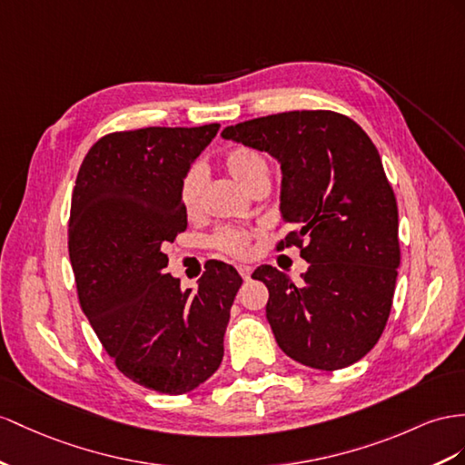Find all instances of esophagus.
I'll return each instance as SVG.
<instances>
[{"instance_id": "obj_1", "label": "esophagus", "mask_w": 465, "mask_h": 465, "mask_svg": "<svg viewBox=\"0 0 465 465\" xmlns=\"http://www.w3.org/2000/svg\"><path fill=\"white\" fill-rule=\"evenodd\" d=\"M237 271H240V275H242V279H243V281H249V277H252V267L240 265V267H237Z\"/></svg>"}]
</instances>
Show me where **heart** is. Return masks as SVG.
I'll list each match as a JSON object with an SVG mask.
<instances>
[{"label": "heart", "mask_w": 465, "mask_h": 465, "mask_svg": "<svg viewBox=\"0 0 465 465\" xmlns=\"http://www.w3.org/2000/svg\"><path fill=\"white\" fill-rule=\"evenodd\" d=\"M223 166L233 176V181L245 190H252L259 183H269V164L263 154L252 147L230 149L223 157ZM202 184H204V169L200 164H194L186 173L181 186V202L188 216H193L198 210ZM213 243L223 253L242 257L247 252L249 233L243 230H222L213 237Z\"/></svg>", "instance_id": "b5f03b06"}]
</instances>
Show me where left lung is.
Here are the masks:
<instances>
[{"mask_svg": "<svg viewBox=\"0 0 465 465\" xmlns=\"http://www.w3.org/2000/svg\"><path fill=\"white\" fill-rule=\"evenodd\" d=\"M222 137L279 161L281 218L296 230L277 249L299 245L311 263L301 284L271 265L253 272L279 348L322 371L360 361L383 334L401 263L397 200L373 141L328 110L249 119Z\"/></svg>", "mask_w": 465, "mask_h": 465, "instance_id": "1", "label": "left lung"}]
</instances>
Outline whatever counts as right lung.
<instances>
[{"label": "right lung", "mask_w": 465, "mask_h": 465, "mask_svg": "<svg viewBox=\"0 0 465 465\" xmlns=\"http://www.w3.org/2000/svg\"><path fill=\"white\" fill-rule=\"evenodd\" d=\"M220 124L117 131L82 161L68 223L80 306L119 371L183 395L222 363L242 277L213 261L198 291L166 272L164 245L186 230L181 186Z\"/></svg>", "instance_id": "add662e5"}]
</instances>
